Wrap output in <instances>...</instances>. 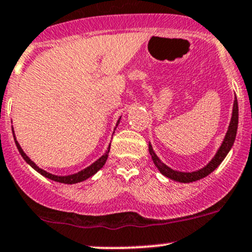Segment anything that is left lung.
<instances>
[{
	"label": "left lung",
	"mask_w": 252,
	"mask_h": 252,
	"mask_svg": "<svg viewBox=\"0 0 252 252\" xmlns=\"http://www.w3.org/2000/svg\"><path fill=\"white\" fill-rule=\"evenodd\" d=\"M237 128H238V101H237V97H234L232 117H231L230 125H228V129L227 132H226L224 140H222L221 145H220L219 150L217 151L216 156L212 158V160L207 164V165L203 166V168L200 169V170H196L193 172H182V171L172 170L171 168H169L168 165H165V164H164L162 160L157 157V155L155 154L154 149H152L151 144H149V151L152 157V160H154L155 165L157 166L158 170L162 172V175H164V176L169 177V179L177 181V182H181V183L194 182V181L201 180L203 177L207 176V175H210L211 172H213L218 166L220 165V163L224 160V158L227 156L228 151H230L231 148H232L234 139H236Z\"/></svg>",
	"instance_id": "1"
}]
</instances>
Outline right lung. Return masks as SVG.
I'll list each match as a JSON object with an SVG mask.
<instances>
[{
	"label": "right lung",
	"instance_id": "obj_1",
	"mask_svg": "<svg viewBox=\"0 0 252 252\" xmlns=\"http://www.w3.org/2000/svg\"><path fill=\"white\" fill-rule=\"evenodd\" d=\"M120 119H121V117L119 118V120H118V123H117V126H118V124L120 123ZM115 128H117V127H115ZM12 129H13V128H12ZM13 133H14V131H13ZM14 140H15L16 148H18L20 155H21L22 158H24V159L26 160V162H27L28 164H30V165L32 166V168L34 169V170L38 171L39 174H41L42 176L47 177V179H50V180H52V181H56V182L65 183V185H73V183L82 182V181H86L87 179H89V177H92L93 175H95L96 172L100 170V169L102 168V166L104 165V163H106L107 158H108L109 149H111V145H109L108 149H107V151L104 152L102 156L98 158V159L96 160V162L93 163L92 165H89L88 168H86V169H83V170L76 172V174L67 175V176H58V175H53V174H50V172L42 170V169L39 168V166L36 165V164H35L34 162H33V160H31V158L28 157L26 154H25L24 150H22L21 146H20V144L18 143V140H16V138H15V134H14Z\"/></svg>",
	"mask_w": 252,
	"mask_h": 252
}]
</instances>
